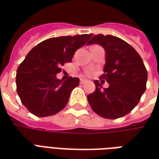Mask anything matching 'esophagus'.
Wrapping results in <instances>:
<instances>
[{"label":"esophagus","mask_w":159,"mask_h":159,"mask_svg":"<svg viewBox=\"0 0 159 159\" xmlns=\"http://www.w3.org/2000/svg\"><path fill=\"white\" fill-rule=\"evenodd\" d=\"M86 83V80L85 79H80V84H83V83Z\"/></svg>","instance_id":"34e87169"}]
</instances>
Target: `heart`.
<instances>
[{"instance_id": "heart-1", "label": "heart", "mask_w": 159, "mask_h": 159, "mask_svg": "<svg viewBox=\"0 0 159 159\" xmlns=\"http://www.w3.org/2000/svg\"><path fill=\"white\" fill-rule=\"evenodd\" d=\"M92 74H93V71H92L91 70H87L86 71H85V75H86V76H91Z\"/></svg>"}]
</instances>
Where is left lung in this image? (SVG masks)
<instances>
[{
	"mask_svg": "<svg viewBox=\"0 0 159 159\" xmlns=\"http://www.w3.org/2000/svg\"><path fill=\"white\" fill-rule=\"evenodd\" d=\"M97 43L106 50L104 74L100 79L109 83L102 89L95 80L94 92L88 95L92 110L99 116L117 119L129 113L147 89V71L139 53L128 42L117 36L99 34L92 37L87 45Z\"/></svg>",
	"mask_w": 159,
	"mask_h": 159,
	"instance_id": "1",
	"label": "left lung"
}]
</instances>
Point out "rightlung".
<instances>
[{"label": "right lung", "instance_id": "1", "mask_svg": "<svg viewBox=\"0 0 159 159\" xmlns=\"http://www.w3.org/2000/svg\"><path fill=\"white\" fill-rule=\"evenodd\" d=\"M93 36L52 37L40 42L26 55L16 75L17 93L30 113L44 117L55 115L66 107L70 93L79 85V78L62 82L57 79L66 63L71 62L74 53Z\"/></svg>", "mask_w": 159, "mask_h": 159}]
</instances>
